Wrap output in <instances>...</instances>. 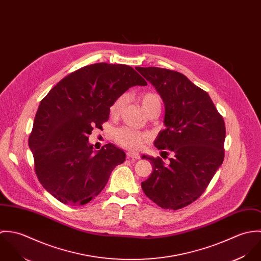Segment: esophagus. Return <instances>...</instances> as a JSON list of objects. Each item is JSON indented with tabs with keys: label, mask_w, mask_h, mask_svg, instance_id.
I'll list each match as a JSON object with an SVG mask.
<instances>
[{
	"label": "esophagus",
	"mask_w": 261,
	"mask_h": 261,
	"mask_svg": "<svg viewBox=\"0 0 261 261\" xmlns=\"http://www.w3.org/2000/svg\"><path fill=\"white\" fill-rule=\"evenodd\" d=\"M126 156H127V159H132V160H138L141 158V155L139 153L133 152V151H127Z\"/></svg>",
	"instance_id": "34e87169"
}]
</instances>
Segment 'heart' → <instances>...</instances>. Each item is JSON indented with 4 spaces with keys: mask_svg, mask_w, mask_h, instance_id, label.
I'll list each match as a JSON object with an SVG mask.
<instances>
[{
    "mask_svg": "<svg viewBox=\"0 0 261 261\" xmlns=\"http://www.w3.org/2000/svg\"><path fill=\"white\" fill-rule=\"evenodd\" d=\"M141 101L147 113L150 115L156 112H161L162 98L155 92H145L141 95ZM126 101L125 95L118 96L111 107V114L116 117L120 114ZM115 141L118 145L130 150H139L143 149L144 146L149 143V136L147 133L140 132L127 126L118 128L114 135Z\"/></svg>",
    "mask_w": 261,
    "mask_h": 261,
    "instance_id": "b5f03b06",
    "label": "heart"
}]
</instances>
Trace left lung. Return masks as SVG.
<instances>
[{
    "instance_id": "left-lung-1",
    "label": "left lung",
    "mask_w": 261,
    "mask_h": 261,
    "mask_svg": "<svg viewBox=\"0 0 261 261\" xmlns=\"http://www.w3.org/2000/svg\"><path fill=\"white\" fill-rule=\"evenodd\" d=\"M165 103V125L153 145L172 153L170 164L149 160L152 172L142 183L145 194L164 209L178 210L206 190L224 160L226 135L222 115L209 94L180 72L159 67H136ZM164 158V156H163Z\"/></svg>"
}]
</instances>
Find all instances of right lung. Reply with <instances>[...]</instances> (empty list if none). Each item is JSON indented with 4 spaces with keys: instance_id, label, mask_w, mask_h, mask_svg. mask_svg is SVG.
Returning <instances> with one entry per match:
<instances>
[{
    "instance_id": "right-lung-1",
    "label": "right lung",
    "mask_w": 261,
    "mask_h": 261,
    "mask_svg": "<svg viewBox=\"0 0 261 261\" xmlns=\"http://www.w3.org/2000/svg\"><path fill=\"white\" fill-rule=\"evenodd\" d=\"M136 85L147 81L133 67L95 63L64 77L41 100L29 147L39 182L61 203L87 204L124 162V151L112 144L94 152L88 136L109 120L113 101Z\"/></svg>"
}]
</instances>
